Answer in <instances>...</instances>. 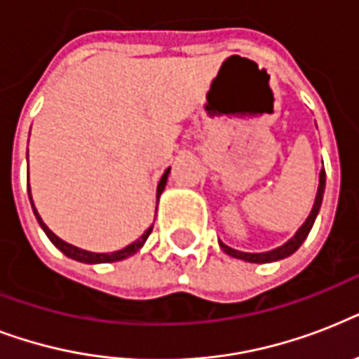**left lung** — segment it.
Wrapping results in <instances>:
<instances>
[{
	"label": "left lung",
	"mask_w": 359,
	"mask_h": 359,
	"mask_svg": "<svg viewBox=\"0 0 359 359\" xmlns=\"http://www.w3.org/2000/svg\"><path fill=\"white\" fill-rule=\"evenodd\" d=\"M324 184H326V171L323 169V171H320V182H318L317 199H315L311 214H309V218L306 219V224L302 225L300 229H298V233H296V235L287 242V244H283L281 248H278V250L266 251V253H242V251L233 250V248H229V245H225L224 242H219L222 250H224L225 253H229L231 257H236V259H242V261H248V262H272V261H279V259H285V257L292 255V253L300 248L302 242L307 238L313 224H315V218H317L318 210H320V203H323Z\"/></svg>",
	"instance_id": "1"
}]
</instances>
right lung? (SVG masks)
Returning <instances> with one entry per match:
<instances>
[{
  "label": "right lung",
  "instance_id": "1",
  "mask_svg": "<svg viewBox=\"0 0 359 359\" xmlns=\"http://www.w3.org/2000/svg\"><path fill=\"white\" fill-rule=\"evenodd\" d=\"M168 175H169V171H165L162 179H160V184H158L156 197H160V194H162L163 188H165V182H168ZM29 201H31V191H29ZM31 203H33V201H31ZM31 207H33V212H35V216H36V219H39V224H41V227H42V229H44V233H46L48 238L52 240L53 244H55V248H59V250L63 251V253L67 257H70V259H76V261H80V262H91V264H93V262L123 261V259H126V257L134 255L135 251L140 250L141 245L145 244V240L149 238V235H151V231H152V227L149 231H145V233H143V236H141L140 240H135L134 244L126 245V248H124V250H121V251H115V253H93V251L80 250V248H76V245L67 244L65 240H61V238H59V236L53 235L52 231H50L46 227V224H44V222H42V219H41L39 212H36V210H35V205H31Z\"/></svg>",
  "mask_w": 359,
  "mask_h": 359
}]
</instances>
